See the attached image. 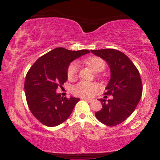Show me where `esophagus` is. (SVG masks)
Here are the masks:
<instances>
[{
    "mask_svg": "<svg viewBox=\"0 0 160 160\" xmlns=\"http://www.w3.org/2000/svg\"><path fill=\"white\" fill-rule=\"evenodd\" d=\"M82 99L86 101V102H92L93 101H95V98H83Z\"/></svg>",
    "mask_w": 160,
    "mask_h": 160,
    "instance_id": "esophagus-1",
    "label": "esophagus"
}]
</instances>
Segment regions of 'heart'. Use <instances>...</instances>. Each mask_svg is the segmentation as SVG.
I'll list each match as a JSON object with an SVG mask.
<instances>
[{
  "label": "heart",
  "instance_id": "obj_1",
  "mask_svg": "<svg viewBox=\"0 0 160 160\" xmlns=\"http://www.w3.org/2000/svg\"><path fill=\"white\" fill-rule=\"evenodd\" d=\"M85 62L96 72H100L105 67L104 62L98 57H89V58H86ZM78 69L79 65L78 62H72L68 68V78L70 80L74 79L77 76ZM98 87L99 86L97 83H90V82L82 81L74 86L73 92H74V94L78 95L88 97L94 95L95 92L98 90Z\"/></svg>",
  "mask_w": 160,
  "mask_h": 160
}]
</instances>
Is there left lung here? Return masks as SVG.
I'll use <instances>...</instances> for the list:
<instances>
[{
  "label": "left lung",
  "mask_w": 160,
  "mask_h": 160,
  "mask_svg": "<svg viewBox=\"0 0 160 160\" xmlns=\"http://www.w3.org/2000/svg\"><path fill=\"white\" fill-rule=\"evenodd\" d=\"M104 60L109 66L111 78L106 86L105 95H113L108 102L100 98L101 111L95 113L101 122L108 126L121 123L129 117L142 95L140 74L127 56L113 49L91 50Z\"/></svg>",
  "instance_id": "obj_1"
}]
</instances>
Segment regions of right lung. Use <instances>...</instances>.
Returning <instances> with one entry per match:
<instances>
[{
  "instance_id": "1",
  "label": "right lung",
  "mask_w": 160,
  "mask_h": 160,
  "mask_svg": "<svg viewBox=\"0 0 160 160\" xmlns=\"http://www.w3.org/2000/svg\"><path fill=\"white\" fill-rule=\"evenodd\" d=\"M89 52L86 49L58 47L38 58L29 69L25 81V96L31 112L41 123L49 127L58 126L71 114L80 98H63L56 89L68 80L71 62Z\"/></svg>"
}]
</instances>
